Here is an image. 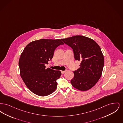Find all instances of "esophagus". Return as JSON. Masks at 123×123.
I'll use <instances>...</instances> for the list:
<instances>
[{
  "instance_id": "34e87169",
  "label": "esophagus",
  "mask_w": 123,
  "mask_h": 123,
  "mask_svg": "<svg viewBox=\"0 0 123 123\" xmlns=\"http://www.w3.org/2000/svg\"><path fill=\"white\" fill-rule=\"evenodd\" d=\"M61 72V73H62V74H64V73L65 72V71H63V70H62Z\"/></svg>"
}]
</instances>
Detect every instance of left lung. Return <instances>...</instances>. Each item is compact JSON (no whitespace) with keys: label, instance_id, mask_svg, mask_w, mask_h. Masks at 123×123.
I'll return each instance as SVG.
<instances>
[{"label":"left lung","instance_id":"left-lung-1","mask_svg":"<svg viewBox=\"0 0 123 123\" xmlns=\"http://www.w3.org/2000/svg\"><path fill=\"white\" fill-rule=\"evenodd\" d=\"M61 40L73 50L76 60L81 61L80 68L73 71L72 85L81 91L94 86L101 76L104 59L101 50L92 39L82 35H76Z\"/></svg>","mask_w":123,"mask_h":123}]
</instances>
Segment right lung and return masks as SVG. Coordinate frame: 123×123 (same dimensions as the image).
<instances>
[{
    "mask_svg": "<svg viewBox=\"0 0 123 123\" xmlns=\"http://www.w3.org/2000/svg\"><path fill=\"white\" fill-rule=\"evenodd\" d=\"M64 43L60 39H41L32 41L25 47L19 60L20 75L29 90L36 95L45 96L57 88L61 75L59 70L46 68L45 64L53 58L56 48Z\"/></svg>",
    "mask_w": 123,
    "mask_h": 123,
    "instance_id": "obj_1",
    "label": "right lung"
}]
</instances>
